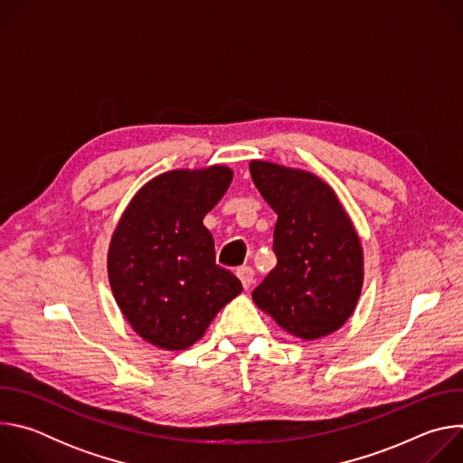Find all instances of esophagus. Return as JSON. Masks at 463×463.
I'll return each mask as SVG.
<instances>
[{"instance_id":"1","label":"esophagus","mask_w":463,"mask_h":463,"mask_svg":"<svg viewBox=\"0 0 463 463\" xmlns=\"http://www.w3.org/2000/svg\"><path fill=\"white\" fill-rule=\"evenodd\" d=\"M236 275H238V279L241 280V286H243L245 289H249V288L252 286V282H254V269H252L250 266L238 268V269H236Z\"/></svg>"}]
</instances>
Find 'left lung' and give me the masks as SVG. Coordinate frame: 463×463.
I'll return each instance as SVG.
<instances>
[{"instance_id": "8db88e82", "label": "left lung", "mask_w": 463, "mask_h": 463, "mask_svg": "<svg viewBox=\"0 0 463 463\" xmlns=\"http://www.w3.org/2000/svg\"><path fill=\"white\" fill-rule=\"evenodd\" d=\"M250 177L277 213L275 269L252 291L254 304L288 334L315 341L354 313L363 288V249L335 192L317 175L250 161Z\"/></svg>"}]
</instances>
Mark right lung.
<instances>
[{
  "label": "right lung",
  "mask_w": 463,
  "mask_h": 463,
  "mask_svg": "<svg viewBox=\"0 0 463 463\" xmlns=\"http://www.w3.org/2000/svg\"><path fill=\"white\" fill-rule=\"evenodd\" d=\"M232 181L227 166L154 177L124 211L108 252L113 297L148 343L184 350L200 341L241 282L216 263L203 218Z\"/></svg>",
  "instance_id": "right-lung-1"
}]
</instances>
